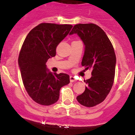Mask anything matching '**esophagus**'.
Returning a JSON list of instances; mask_svg holds the SVG:
<instances>
[{"mask_svg":"<svg viewBox=\"0 0 135 135\" xmlns=\"http://www.w3.org/2000/svg\"><path fill=\"white\" fill-rule=\"evenodd\" d=\"M70 81L71 82H75V81H76L75 78H74V76H70Z\"/></svg>","mask_w":135,"mask_h":135,"instance_id":"34e87169","label":"esophagus"}]
</instances>
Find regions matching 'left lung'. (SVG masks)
Listing matches in <instances>:
<instances>
[{
	"label": "left lung",
	"mask_w": 135,
	"mask_h": 135,
	"mask_svg": "<svg viewBox=\"0 0 135 135\" xmlns=\"http://www.w3.org/2000/svg\"><path fill=\"white\" fill-rule=\"evenodd\" d=\"M74 33L84 45L82 65L91 70V77L84 81L85 91L76 99L84 106H95L105 99L113 86L116 65L114 49L105 31L94 23L75 25L69 35Z\"/></svg>",
	"instance_id": "left-lung-1"
}]
</instances>
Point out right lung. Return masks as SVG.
<instances>
[{
    "mask_svg": "<svg viewBox=\"0 0 135 135\" xmlns=\"http://www.w3.org/2000/svg\"><path fill=\"white\" fill-rule=\"evenodd\" d=\"M72 25L42 23L33 28L24 40L18 57L23 84L33 101L43 105L55 104L62 86L70 78L65 73H53L46 65L56 55L57 45L66 37Z\"/></svg>",
    "mask_w": 135,
    "mask_h": 135,
    "instance_id": "right-lung-1",
    "label": "right lung"
}]
</instances>
